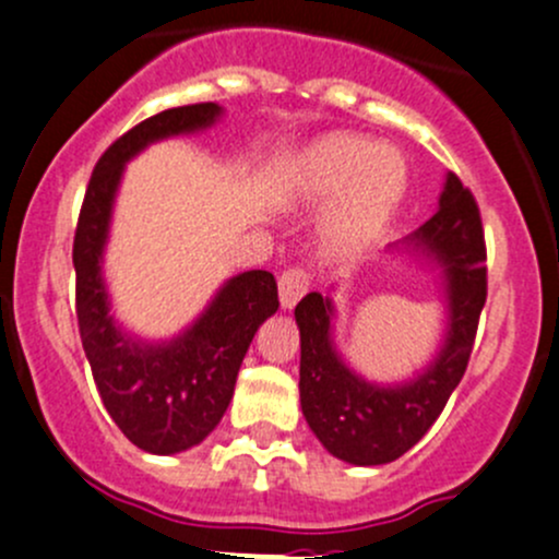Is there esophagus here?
Instances as JSON below:
<instances>
[{"mask_svg":"<svg viewBox=\"0 0 559 559\" xmlns=\"http://www.w3.org/2000/svg\"><path fill=\"white\" fill-rule=\"evenodd\" d=\"M308 292V273L302 267H289L281 273L278 278V297H281V306L286 308V311H292V308L300 302V297Z\"/></svg>","mask_w":559,"mask_h":559,"instance_id":"esophagus-1","label":"esophagus"}]
</instances>
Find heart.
Segmentation results:
<instances>
[{"mask_svg": "<svg viewBox=\"0 0 559 559\" xmlns=\"http://www.w3.org/2000/svg\"><path fill=\"white\" fill-rule=\"evenodd\" d=\"M411 170L403 151L376 145L365 134L332 132L295 156L284 194L295 205H324L321 251L348 259L381 238L408 194Z\"/></svg>", "mask_w": 559, "mask_h": 559, "instance_id": "heart-1", "label": "heart"}]
</instances>
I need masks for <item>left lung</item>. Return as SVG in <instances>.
<instances>
[{
	"mask_svg": "<svg viewBox=\"0 0 559 559\" xmlns=\"http://www.w3.org/2000/svg\"><path fill=\"white\" fill-rule=\"evenodd\" d=\"M441 267L447 332L436 359L414 379L376 384L354 373L335 348V302L319 292L295 308L300 326V405L308 427L332 456L352 465H386L421 441L462 381L487 302V248L478 205L454 173L438 211L392 246Z\"/></svg>",
	"mask_w": 559,
	"mask_h": 559,
	"instance_id": "left-lung-1",
	"label": "left lung"
}]
</instances>
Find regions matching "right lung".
Segmentation results:
<instances>
[{
  "label": "right lung",
  "mask_w": 559,
  "mask_h": 559,
  "mask_svg": "<svg viewBox=\"0 0 559 559\" xmlns=\"http://www.w3.org/2000/svg\"><path fill=\"white\" fill-rule=\"evenodd\" d=\"M218 118L216 103L170 107L121 134L94 167L72 243L75 313L94 384L118 430L148 454L186 452L211 436L233 400L253 335L278 311L273 273L246 270L170 341L129 335L110 313L103 259L123 167L151 143L202 132Z\"/></svg>",
  "instance_id": "obj_1"
}]
</instances>
